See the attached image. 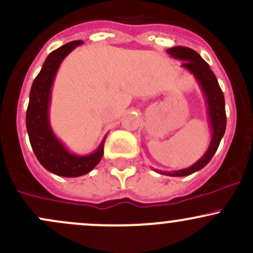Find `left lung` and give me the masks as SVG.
Returning a JSON list of instances; mask_svg holds the SVG:
<instances>
[{
	"mask_svg": "<svg viewBox=\"0 0 253 253\" xmlns=\"http://www.w3.org/2000/svg\"><path fill=\"white\" fill-rule=\"evenodd\" d=\"M166 52L171 57L175 58V59L183 60V68L189 70L195 76V79L198 80L199 84H200L201 89L204 92L205 98H206L210 126H211L212 129V138L209 149H207L203 158L199 161H196L193 166L174 172H164L158 169L159 173L161 174L171 175V177H184V175H189L194 173V172L199 171V169H204L211 161L214 153L217 151L220 139L224 135L225 126H227L224 95H223L222 89H220L219 84H218L213 71L210 69L209 64L205 62L199 53H196L194 49L183 46L172 47V48L167 49Z\"/></svg>",
	"mask_w": 253,
	"mask_h": 253,
	"instance_id": "8db88e82",
	"label": "left lung"
}]
</instances>
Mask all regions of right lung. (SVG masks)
I'll return each mask as SVG.
<instances>
[{
	"label": "right lung",
	"mask_w": 253,
	"mask_h": 253,
	"mask_svg": "<svg viewBox=\"0 0 253 253\" xmlns=\"http://www.w3.org/2000/svg\"><path fill=\"white\" fill-rule=\"evenodd\" d=\"M82 43L80 40L69 42L49 53L34 80L26 110V129L37 160L47 171L62 177H79L88 173L99 164L104 154L105 138L97 150L89 155L71 154L55 137L49 125L48 108L53 80L64 58Z\"/></svg>",
	"instance_id": "add662e5"
}]
</instances>
